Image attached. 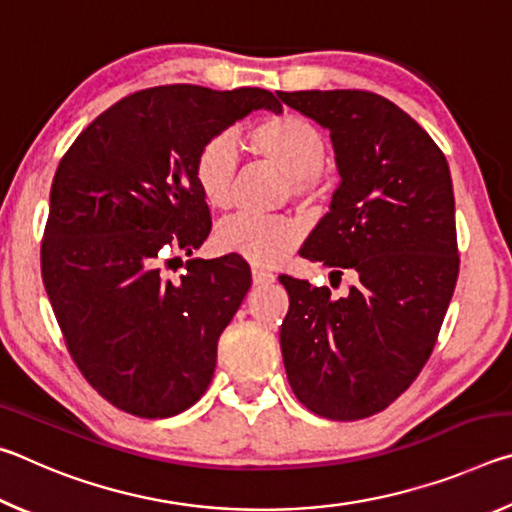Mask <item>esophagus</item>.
Segmentation results:
<instances>
[{"label":"esophagus","mask_w":512,"mask_h":512,"mask_svg":"<svg viewBox=\"0 0 512 512\" xmlns=\"http://www.w3.org/2000/svg\"><path fill=\"white\" fill-rule=\"evenodd\" d=\"M253 282L255 284H271V282H275V275L271 271H264V268L253 266Z\"/></svg>","instance_id":"obj_1"}]
</instances>
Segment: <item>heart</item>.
<instances>
[{"label":"heart","mask_w":512,"mask_h":512,"mask_svg":"<svg viewBox=\"0 0 512 512\" xmlns=\"http://www.w3.org/2000/svg\"><path fill=\"white\" fill-rule=\"evenodd\" d=\"M248 149L259 158L273 162L289 176V194L298 201H309L320 192V169L327 158L325 135L298 115L266 117L246 135ZM239 151L235 137L214 135L196 153L194 178L205 203L214 210H225L235 194ZM302 228L289 216H248L225 219L216 228V244L225 253L241 255L257 266L282 262L300 244Z\"/></svg>","instance_id":"1"}]
</instances>
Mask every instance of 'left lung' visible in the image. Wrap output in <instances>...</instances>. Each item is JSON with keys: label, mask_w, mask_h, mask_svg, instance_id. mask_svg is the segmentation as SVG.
I'll return each instance as SVG.
<instances>
[{"label": "left lung", "mask_w": 512, "mask_h": 512, "mask_svg": "<svg viewBox=\"0 0 512 512\" xmlns=\"http://www.w3.org/2000/svg\"><path fill=\"white\" fill-rule=\"evenodd\" d=\"M329 131L341 183L300 255L357 275L345 298L280 275V348L311 413L361 420L395 402L427 363L458 277L452 176L402 108L363 90L280 92Z\"/></svg>", "instance_id": "8db88e82"}]
</instances>
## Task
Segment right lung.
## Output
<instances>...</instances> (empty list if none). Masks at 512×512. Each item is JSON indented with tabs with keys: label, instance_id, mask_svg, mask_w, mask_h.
I'll return each instance as SVG.
<instances>
[{
	"label": "right lung",
	"instance_id": "obj_1",
	"mask_svg": "<svg viewBox=\"0 0 512 512\" xmlns=\"http://www.w3.org/2000/svg\"><path fill=\"white\" fill-rule=\"evenodd\" d=\"M259 108L282 112L262 88L140 90L101 112L56 169L42 282L83 377L137 418H171L201 400L219 336L253 282L239 255L169 271L212 230L198 149Z\"/></svg>",
	"mask_w": 512,
	"mask_h": 512
}]
</instances>
